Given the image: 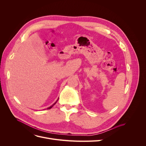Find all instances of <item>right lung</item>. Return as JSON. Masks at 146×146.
<instances>
[{
  "label": "right lung",
  "mask_w": 146,
  "mask_h": 146,
  "mask_svg": "<svg viewBox=\"0 0 146 146\" xmlns=\"http://www.w3.org/2000/svg\"><path fill=\"white\" fill-rule=\"evenodd\" d=\"M57 101H58V100H56V102H55V103H54V104H53V105H52V106H50V107H48V108H47V110H48V109H50V108H52V107H53V106H54V105H55V104H56V102H57Z\"/></svg>",
  "instance_id": "right-lung-1"
}]
</instances>
